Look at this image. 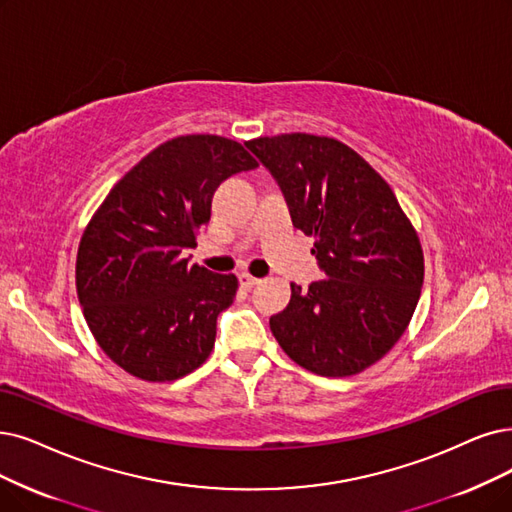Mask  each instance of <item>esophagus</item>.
Instances as JSON below:
<instances>
[{
    "instance_id": "obj_1",
    "label": "esophagus",
    "mask_w": 512,
    "mask_h": 512,
    "mask_svg": "<svg viewBox=\"0 0 512 512\" xmlns=\"http://www.w3.org/2000/svg\"><path fill=\"white\" fill-rule=\"evenodd\" d=\"M258 281H260V279H256V277H252V275H248V273H241V275H239V283H241V288H245V290H252L254 285H258Z\"/></svg>"
}]
</instances>
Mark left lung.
Listing matches in <instances>:
<instances>
[{
    "label": "left lung",
    "instance_id": "8db88e82",
    "mask_svg": "<svg viewBox=\"0 0 512 512\" xmlns=\"http://www.w3.org/2000/svg\"><path fill=\"white\" fill-rule=\"evenodd\" d=\"M279 185L294 227L315 237L319 279L292 283L271 332L298 365L342 378L393 349L410 323L424 279L412 222L386 180L342 142L313 134L245 142Z\"/></svg>",
    "mask_w": 512,
    "mask_h": 512
}]
</instances>
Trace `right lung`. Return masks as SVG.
I'll list each match as a JSON object with an SVG mask.
<instances>
[{
  "mask_svg": "<svg viewBox=\"0 0 512 512\" xmlns=\"http://www.w3.org/2000/svg\"><path fill=\"white\" fill-rule=\"evenodd\" d=\"M256 166L235 140L178 136L142 157L92 216L77 250V298L100 349L128 374L168 382L212 353L237 277L189 267L182 254L210 222L220 182Z\"/></svg>",
  "mask_w": 512,
  "mask_h": 512,
  "instance_id": "add662e5",
  "label": "right lung"
}]
</instances>
